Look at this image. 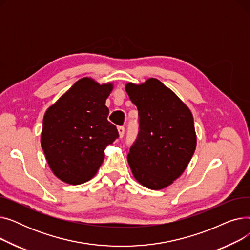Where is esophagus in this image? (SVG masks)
<instances>
[{"instance_id": "obj_1", "label": "esophagus", "mask_w": 250, "mask_h": 250, "mask_svg": "<svg viewBox=\"0 0 250 250\" xmlns=\"http://www.w3.org/2000/svg\"><path fill=\"white\" fill-rule=\"evenodd\" d=\"M117 130H118V135H120V138H123L124 135H125V127L124 126H118Z\"/></svg>"}]
</instances>
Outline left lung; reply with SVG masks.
<instances>
[{
	"label": "left lung",
	"instance_id": "obj_1",
	"mask_svg": "<svg viewBox=\"0 0 250 250\" xmlns=\"http://www.w3.org/2000/svg\"><path fill=\"white\" fill-rule=\"evenodd\" d=\"M125 91L140 116L138 138L127 154L130 170L142 186L165 188L183 173L195 151L192 114L155 78L139 85L127 83Z\"/></svg>",
	"mask_w": 250,
	"mask_h": 250
}]
</instances>
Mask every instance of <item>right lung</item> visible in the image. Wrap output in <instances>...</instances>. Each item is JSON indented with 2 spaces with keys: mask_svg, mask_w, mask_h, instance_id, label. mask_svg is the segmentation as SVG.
I'll return each mask as SVG.
<instances>
[{
  "mask_svg": "<svg viewBox=\"0 0 250 250\" xmlns=\"http://www.w3.org/2000/svg\"><path fill=\"white\" fill-rule=\"evenodd\" d=\"M112 89L111 83L82 78L45 111L42 148L62 181L75 186L90 180L104 160L105 148L118 138L105 105Z\"/></svg>",
  "mask_w": 250,
  "mask_h": 250,
  "instance_id": "obj_1",
  "label": "right lung"
}]
</instances>
